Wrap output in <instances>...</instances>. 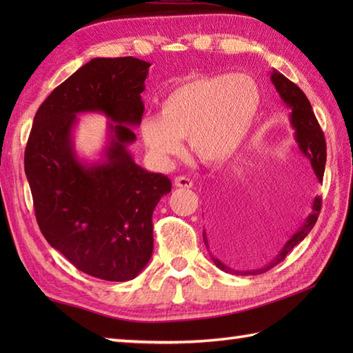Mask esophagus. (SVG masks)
Instances as JSON below:
<instances>
[{"label": "esophagus", "instance_id": "esophagus-1", "mask_svg": "<svg viewBox=\"0 0 353 353\" xmlns=\"http://www.w3.org/2000/svg\"><path fill=\"white\" fill-rule=\"evenodd\" d=\"M174 186L176 188H191L192 186V181L190 177H185V176H177L174 179Z\"/></svg>", "mask_w": 353, "mask_h": 353}]
</instances>
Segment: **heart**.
Here are the masks:
<instances>
[{
	"mask_svg": "<svg viewBox=\"0 0 353 353\" xmlns=\"http://www.w3.org/2000/svg\"><path fill=\"white\" fill-rule=\"evenodd\" d=\"M262 104L261 88L247 74H214L177 86L159 112L141 119V134L157 162L181 152V139L205 163L228 161L243 145Z\"/></svg>",
	"mask_w": 353,
	"mask_h": 353,
	"instance_id": "1",
	"label": "heart"
}]
</instances>
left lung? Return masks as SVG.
Wrapping results in <instances>:
<instances>
[{
	"instance_id": "left-lung-1",
	"label": "left lung",
	"mask_w": 353,
	"mask_h": 353,
	"mask_svg": "<svg viewBox=\"0 0 353 353\" xmlns=\"http://www.w3.org/2000/svg\"><path fill=\"white\" fill-rule=\"evenodd\" d=\"M270 79H272L276 91L279 92L283 103L291 109V125L296 130V141L299 148L308 157L314 172H316L317 179L321 182L323 181L326 163V141L317 118L314 115L311 103L306 99L302 89L296 83H292L283 74L274 70ZM320 209L321 197H316L312 203V212L303 221L302 226L299 228L296 234L285 243L282 250L267 265L256 270L239 268L244 259V238L245 235H249L247 232H250V228L249 223L243 219V215L232 212L230 209H226V206L223 208V205H220L212 208L211 214L208 216V230L203 229V241L209 254H211L214 264L223 270V272L236 276L262 274L276 267L277 264H281L287 258V254L299 243L303 241L305 236L310 234L314 224H316Z\"/></svg>"
}]
</instances>
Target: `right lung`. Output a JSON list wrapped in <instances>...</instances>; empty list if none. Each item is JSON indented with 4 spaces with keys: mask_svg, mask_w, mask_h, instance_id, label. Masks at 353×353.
Wrapping results in <instances>:
<instances>
[{
    "mask_svg": "<svg viewBox=\"0 0 353 353\" xmlns=\"http://www.w3.org/2000/svg\"><path fill=\"white\" fill-rule=\"evenodd\" d=\"M150 63L137 57H97L59 85L37 109L24 168L36 221L51 247L89 276L125 282L153 253L152 215L171 182L134 163L127 145L137 139ZM81 111L114 121L107 161L81 164L70 130Z\"/></svg>",
    "mask_w": 353,
    "mask_h": 353,
    "instance_id": "1",
    "label": "right lung"
}]
</instances>
